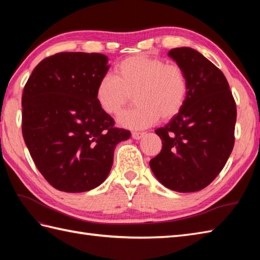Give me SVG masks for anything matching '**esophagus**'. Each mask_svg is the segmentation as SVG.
Listing matches in <instances>:
<instances>
[{
	"label": "esophagus",
	"instance_id": "34e87169",
	"mask_svg": "<svg viewBox=\"0 0 260 260\" xmlns=\"http://www.w3.org/2000/svg\"><path fill=\"white\" fill-rule=\"evenodd\" d=\"M144 135V132H133V133H132V137H133L134 140H141Z\"/></svg>",
	"mask_w": 260,
	"mask_h": 260
}]
</instances>
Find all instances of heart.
I'll return each mask as SVG.
<instances>
[{"mask_svg":"<svg viewBox=\"0 0 260 260\" xmlns=\"http://www.w3.org/2000/svg\"><path fill=\"white\" fill-rule=\"evenodd\" d=\"M189 84L179 64L146 54L125 58L115 66V76L106 75L96 86V101L108 115H119L133 95L139 104L121 114L118 123L140 129L174 118L183 108Z\"/></svg>","mask_w":260,"mask_h":260,"instance_id":"obj_1","label":"heart"}]
</instances>
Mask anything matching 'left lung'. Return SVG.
Listing matches in <instances>:
<instances>
[{
  "mask_svg": "<svg viewBox=\"0 0 260 260\" xmlns=\"http://www.w3.org/2000/svg\"><path fill=\"white\" fill-rule=\"evenodd\" d=\"M169 57L184 70L189 91L183 108L155 133L162 150L150 161L168 189L196 192L221 172L235 144L236 103L222 71L191 48H175Z\"/></svg>",
  "mask_w": 260,
  "mask_h": 260,
  "instance_id": "left-lung-1",
  "label": "left lung"
}]
</instances>
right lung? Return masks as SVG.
Here are the masks:
<instances>
[{"label":"right lung","instance_id":"1","mask_svg":"<svg viewBox=\"0 0 260 260\" xmlns=\"http://www.w3.org/2000/svg\"><path fill=\"white\" fill-rule=\"evenodd\" d=\"M102 53L60 52L43 59L22 95V134L50 185L85 192L106 180L116 145L129 131L99 107L95 91L109 69Z\"/></svg>","mask_w":260,"mask_h":260}]
</instances>
